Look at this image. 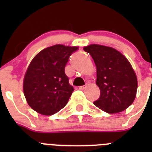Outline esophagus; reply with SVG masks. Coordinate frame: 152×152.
Returning <instances> with one entry per match:
<instances>
[{
  "label": "esophagus",
  "mask_w": 152,
  "mask_h": 152,
  "mask_svg": "<svg viewBox=\"0 0 152 152\" xmlns=\"http://www.w3.org/2000/svg\"><path fill=\"white\" fill-rule=\"evenodd\" d=\"M87 86H88V84H86V85H84V86H81V87H80L79 88H80V90H84V89L87 88Z\"/></svg>",
  "instance_id": "obj_1"
}]
</instances>
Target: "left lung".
<instances>
[{"label": "left lung", "instance_id": "left-lung-1", "mask_svg": "<svg viewBox=\"0 0 152 152\" xmlns=\"http://www.w3.org/2000/svg\"><path fill=\"white\" fill-rule=\"evenodd\" d=\"M83 50L92 57L97 69L96 85L100 97L94 104L109 113H120L133 102L137 95V77L124 55L110 46L91 44Z\"/></svg>", "mask_w": 152, "mask_h": 152}]
</instances>
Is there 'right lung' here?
<instances>
[{
	"label": "right lung",
	"mask_w": 152,
	"mask_h": 152,
	"mask_svg": "<svg viewBox=\"0 0 152 152\" xmlns=\"http://www.w3.org/2000/svg\"><path fill=\"white\" fill-rule=\"evenodd\" d=\"M77 46L57 44L44 49L32 59L25 73L23 89L27 103L37 113L50 116L68 103L74 88L64 68Z\"/></svg>",
	"instance_id": "1"
}]
</instances>
